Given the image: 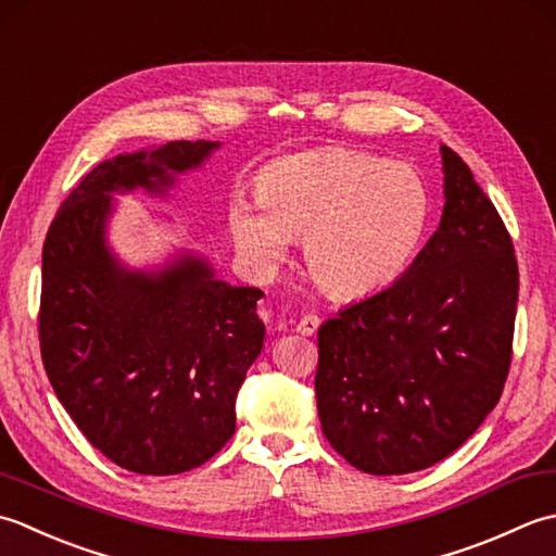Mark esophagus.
<instances>
[{
	"label": "esophagus",
	"instance_id": "esophagus-1",
	"mask_svg": "<svg viewBox=\"0 0 556 556\" xmlns=\"http://www.w3.org/2000/svg\"><path fill=\"white\" fill-rule=\"evenodd\" d=\"M319 316L316 314H304L302 319H300V324H298V333H302V336H314L316 333V328H319Z\"/></svg>",
	"mask_w": 556,
	"mask_h": 556
}]
</instances>
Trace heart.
Returning <instances> with one entry per match:
<instances>
[{
  "instance_id": "obj_1",
  "label": "heart",
  "mask_w": 556,
  "mask_h": 556,
  "mask_svg": "<svg viewBox=\"0 0 556 556\" xmlns=\"http://www.w3.org/2000/svg\"><path fill=\"white\" fill-rule=\"evenodd\" d=\"M427 223L429 194L410 165L350 149L280 157L258 177L256 201L240 197L230 211L235 242L254 266L274 268L304 237L316 286L345 300L399 280Z\"/></svg>"
}]
</instances>
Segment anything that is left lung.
Instances as JSON below:
<instances>
[{
  "label": "left lung",
  "instance_id": "left-lung-1",
  "mask_svg": "<svg viewBox=\"0 0 556 556\" xmlns=\"http://www.w3.org/2000/svg\"><path fill=\"white\" fill-rule=\"evenodd\" d=\"M444 213L391 288L319 328L324 437L362 472L405 475L451 456L494 410L511 365L514 244L456 151L441 146Z\"/></svg>",
  "mask_w": 556,
  "mask_h": 556
}]
</instances>
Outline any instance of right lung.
<instances>
[{"label":"right lung","instance_id":"add662e5","mask_svg":"<svg viewBox=\"0 0 556 556\" xmlns=\"http://www.w3.org/2000/svg\"><path fill=\"white\" fill-rule=\"evenodd\" d=\"M218 149L169 141L110 157L66 197L45 237V371L90 444L139 475L199 468L235 434L237 391L264 348V292L215 278L189 249L129 268L108 240L112 199L134 189L165 197Z\"/></svg>","mask_w":556,"mask_h":556}]
</instances>
